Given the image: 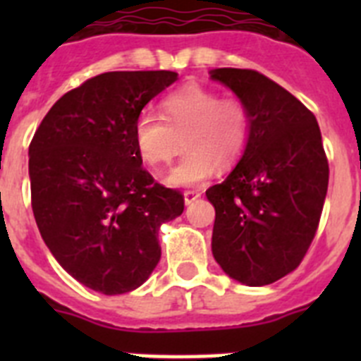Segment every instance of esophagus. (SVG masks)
Returning <instances> with one entry per match:
<instances>
[{
  "instance_id": "34e87169",
  "label": "esophagus",
  "mask_w": 361,
  "mask_h": 361,
  "mask_svg": "<svg viewBox=\"0 0 361 361\" xmlns=\"http://www.w3.org/2000/svg\"><path fill=\"white\" fill-rule=\"evenodd\" d=\"M199 197H200V191H197V190H186V191H184V202H186V204L195 202Z\"/></svg>"
}]
</instances>
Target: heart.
<instances>
[{"label": "heart", "instance_id": "heart-1", "mask_svg": "<svg viewBox=\"0 0 361 361\" xmlns=\"http://www.w3.org/2000/svg\"><path fill=\"white\" fill-rule=\"evenodd\" d=\"M162 116L139 114L133 142L146 164L162 166L184 141L186 155L166 177L171 186H197L212 177L216 164L237 162L250 145L251 111L238 97L188 85L162 99Z\"/></svg>", "mask_w": 361, "mask_h": 361}]
</instances>
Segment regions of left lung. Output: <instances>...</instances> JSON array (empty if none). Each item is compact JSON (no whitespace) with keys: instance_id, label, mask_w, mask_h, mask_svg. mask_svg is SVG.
Wrapping results in <instances>:
<instances>
[{"instance_id":"obj_1","label":"left lung","mask_w":361,"mask_h":361,"mask_svg":"<svg viewBox=\"0 0 361 361\" xmlns=\"http://www.w3.org/2000/svg\"><path fill=\"white\" fill-rule=\"evenodd\" d=\"M251 111V137L224 183L206 191L215 206L212 250L226 275L267 286L300 266L317 235L329 162L312 111L250 68H216Z\"/></svg>"}]
</instances>
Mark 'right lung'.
Here are the masks:
<instances>
[{
    "label": "right lung",
    "instance_id": "obj_1",
    "mask_svg": "<svg viewBox=\"0 0 361 361\" xmlns=\"http://www.w3.org/2000/svg\"><path fill=\"white\" fill-rule=\"evenodd\" d=\"M177 81L170 70L106 72L66 92L28 146L32 212L63 269L103 295L137 289L161 258L159 228L184 212L180 191L142 168L133 124Z\"/></svg>",
    "mask_w": 361,
    "mask_h": 361
}]
</instances>
